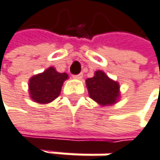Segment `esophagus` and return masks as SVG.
Here are the masks:
<instances>
[{
    "instance_id": "esophagus-1",
    "label": "esophagus",
    "mask_w": 160,
    "mask_h": 160,
    "mask_svg": "<svg viewBox=\"0 0 160 160\" xmlns=\"http://www.w3.org/2000/svg\"><path fill=\"white\" fill-rule=\"evenodd\" d=\"M73 78H76V79H82V73H79V75L73 76Z\"/></svg>"
}]
</instances>
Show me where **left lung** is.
<instances>
[{
    "label": "left lung",
    "instance_id": "1",
    "mask_svg": "<svg viewBox=\"0 0 160 160\" xmlns=\"http://www.w3.org/2000/svg\"><path fill=\"white\" fill-rule=\"evenodd\" d=\"M85 84L89 97L100 106H111L120 99V84L110 78L103 71H96L94 76L88 78Z\"/></svg>",
    "mask_w": 160,
    "mask_h": 160
}]
</instances>
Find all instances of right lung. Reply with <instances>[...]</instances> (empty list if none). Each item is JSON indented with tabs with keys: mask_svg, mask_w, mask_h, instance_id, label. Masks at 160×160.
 Returning <instances> with one entry per match:
<instances>
[{
	"mask_svg": "<svg viewBox=\"0 0 160 160\" xmlns=\"http://www.w3.org/2000/svg\"><path fill=\"white\" fill-rule=\"evenodd\" d=\"M68 78V73L59 72L54 67H49L43 72L37 73L29 78V96L36 103H50L60 95L63 83Z\"/></svg>",
	"mask_w": 160,
	"mask_h": 160,
	"instance_id": "add662e5",
	"label": "right lung"
}]
</instances>
